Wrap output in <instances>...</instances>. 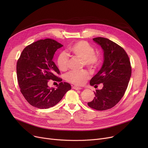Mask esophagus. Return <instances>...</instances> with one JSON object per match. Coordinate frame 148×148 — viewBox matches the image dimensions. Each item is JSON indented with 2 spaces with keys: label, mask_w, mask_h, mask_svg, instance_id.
<instances>
[{
  "label": "esophagus",
  "mask_w": 148,
  "mask_h": 148,
  "mask_svg": "<svg viewBox=\"0 0 148 148\" xmlns=\"http://www.w3.org/2000/svg\"><path fill=\"white\" fill-rule=\"evenodd\" d=\"M73 89H75V90H81L82 88H80V87H78V86H74L73 87Z\"/></svg>",
  "instance_id": "esophagus-1"
}]
</instances>
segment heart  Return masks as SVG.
Masks as SVG:
<instances>
[{
  "label": "heart",
  "mask_w": 148,
  "mask_h": 148,
  "mask_svg": "<svg viewBox=\"0 0 148 148\" xmlns=\"http://www.w3.org/2000/svg\"><path fill=\"white\" fill-rule=\"evenodd\" d=\"M69 50L74 55L81 59L83 63L90 69H95L99 64V57L94 52L93 47L86 41L76 42L69 47ZM69 58L68 54L62 52L59 54L57 59V64L62 71H66L69 66ZM90 78V74L86 70L76 72L72 71L65 75L67 82L77 86H82Z\"/></svg>",
  "instance_id": "obj_1"
}]
</instances>
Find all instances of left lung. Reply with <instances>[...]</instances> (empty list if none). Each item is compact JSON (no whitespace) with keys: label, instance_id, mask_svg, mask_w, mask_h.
<instances>
[{"label":"left lung","instance_id":"1","mask_svg":"<svg viewBox=\"0 0 148 148\" xmlns=\"http://www.w3.org/2000/svg\"><path fill=\"white\" fill-rule=\"evenodd\" d=\"M104 51L101 68L90 81L91 86L103 84L96 90L95 97L88 105L97 110H105L114 107L123 97L131 75V66L128 54L121 46L107 38L93 39Z\"/></svg>","mask_w":148,"mask_h":148}]
</instances>
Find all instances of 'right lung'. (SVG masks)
<instances>
[{
  "mask_svg": "<svg viewBox=\"0 0 148 148\" xmlns=\"http://www.w3.org/2000/svg\"><path fill=\"white\" fill-rule=\"evenodd\" d=\"M63 45L47 38L33 42L23 50L17 63V75L20 91L27 101L38 108L57 104L71 85L62 82L60 71L53 61L56 50ZM60 82L56 88L48 86L51 80Z\"/></svg>",
  "mask_w": 148,
  "mask_h": 148,
  "instance_id": "right-lung-1",
  "label": "right lung"
}]
</instances>
